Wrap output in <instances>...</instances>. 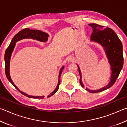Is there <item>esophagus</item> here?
Wrapping results in <instances>:
<instances>
[{"label":"esophagus","instance_id":"obj_1","mask_svg":"<svg viewBox=\"0 0 127 127\" xmlns=\"http://www.w3.org/2000/svg\"><path fill=\"white\" fill-rule=\"evenodd\" d=\"M68 61L69 62H73V61H74V58H72V57H69V58H68Z\"/></svg>","mask_w":127,"mask_h":127}]
</instances>
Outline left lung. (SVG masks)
<instances>
[{"instance_id":"obj_1","label":"left lung","mask_w":127,"mask_h":127,"mask_svg":"<svg viewBox=\"0 0 127 127\" xmlns=\"http://www.w3.org/2000/svg\"><path fill=\"white\" fill-rule=\"evenodd\" d=\"M89 25L92 27L93 31L91 36V40L100 43L104 47L112 70L110 82L106 86L96 91H92L88 89H86L91 93H97L111 87L114 84L119 76L123 66V46L121 41L112 29L107 27H105L104 26H101L96 23H91ZM78 68L80 76L79 83L82 87H84V85L82 82L81 73L78 66Z\"/></svg>"}]
</instances>
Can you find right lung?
<instances>
[{"label":"right lung","instance_id":"1","mask_svg":"<svg viewBox=\"0 0 127 127\" xmlns=\"http://www.w3.org/2000/svg\"><path fill=\"white\" fill-rule=\"evenodd\" d=\"M48 36L49 35L46 33L44 32H42L41 31H40V30H30V29H24L19 32L18 33H17L16 35L14 36V37L13 38V39L12 40V41L10 42L9 46L8 47L7 49H6L5 50V55H4V59H5V72L6 76H7L8 80L11 82L12 84L13 85V86L16 88L19 92H20V93L23 95L27 96L28 97L33 98H44V96H36V97H35V96H33L28 95L23 93V92H21L20 90L14 84L9 74V63L10 57H11L12 53L13 52V50L15 45H16V42L18 41L23 39V38H32V39H36L41 42H45L48 40ZM63 69L64 66H63V67L61 68V70H60L59 75L58 84L57 85V88H56L55 90L52 92V93L48 96V97H50L51 96H53V95L55 94L58 90L59 88V85L61 84V76Z\"/></svg>","mask_w":127,"mask_h":127}]
</instances>
